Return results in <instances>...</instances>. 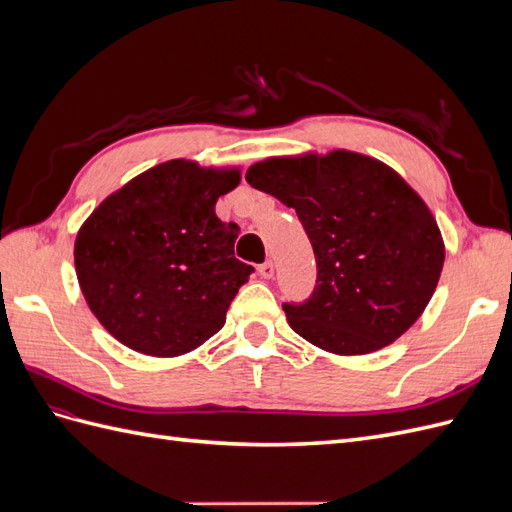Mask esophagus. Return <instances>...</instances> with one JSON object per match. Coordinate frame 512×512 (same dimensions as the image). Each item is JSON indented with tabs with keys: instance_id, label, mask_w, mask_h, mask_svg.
<instances>
[{
	"instance_id": "1",
	"label": "esophagus",
	"mask_w": 512,
	"mask_h": 512,
	"mask_svg": "<svg viewBox=\"0 0 512 512\" xmlns=\"http://www.w3.org/2000/svg\"><path fill=\"white\" fill-rule=\"evenodd\" d=\"M273 273H275V267H273L271 260H265L262 265H258V275L265 277V280H271Z\"/></svg>"
}]
</instances>
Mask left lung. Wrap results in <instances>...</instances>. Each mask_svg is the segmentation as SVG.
Instances as JSON below:
<instances>
[{"instance_id": "left-lung-1", "label": "left lung", "mask_w": 512, "mask_h": 512, "mask_svg": "<svg viewBox=\"0 0 512 512\" xmlns=\"http://www.w3.org/2000/svg\"><path fill=\"white\" fill-rule=\"evenodd\" d=\"M245 179L297 211L314 247V292L282 305L294 333L333 354H367L423 314L444 243L423 198L393 168L339 149L258 162Z\"/></svg>"}]
</instances>
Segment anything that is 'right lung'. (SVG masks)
<instances>
[{
  "label": "right lung",
  "instance_id": "obj_1",
  "mask_svg": "<svg viewBox=\"0 0 512 512\" xmlns=\"http://www.w3.org/2000/svg\"><path fill=\"white\" fill-rule=\"evenodd\" d=\"M237 168L170 160L102 200L81 226L74 265L85 301L123 346L149 356L198 348L254 273L235 258L237 224L215 215Z\"/></svg>",
  "mask_w": 512,
  "mask_h": 512
}]
</instances>
